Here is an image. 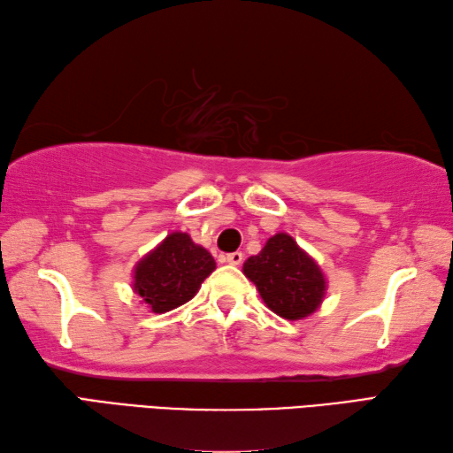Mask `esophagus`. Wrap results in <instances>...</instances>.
<instances>
[{"mask_svg":"<svg viewBox=\"0 0 453 453\" xmlns=\"http://www.w3.org/2000/svg\"><path fill=\"white\" fill-rule=\"evenodd\" d=\"M226 263H229V265H242L243 263V253L242 251H234V253L226 255Z\"/></svg>","mask_w":453,"mask_h":453,"instance_id":"obj_1","label":"esophagus"}]
</instances>
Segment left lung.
Instances as JSON below:
<instances>
[{
  "label": "left lung",
  "instance_id": "obj_1",
  "mask_svg": "<svg viewBox=\"0 0 453 453\" xmlns=\"http://www.w3.org/2000/svg\"><path fill=\"white\" fill-rule=\"evenodd\" d=\"M243 274L259 290L267 308L285 320H303L314 314L326 296L320 265L288 234L269 237L261 253L243 263Z\"/></svg>",
  "mask_w": 453,
  "mask_h": 453
}]
</instances>
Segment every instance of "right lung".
<instances>
[{
    "mask_svg": "<svg viewBox=\"0 0 453 453\" xmlns=\"http://www.w3.org/2000/svg\"><path fill=\"white\" fill-rule=\"evenodd\" d=\"M216 261L188 234L173 232L133 271V290L150 312L165 314L194 298Z\"/></svg>",
    "mask_w": 453,
    "mask_h": 453,
    "instance_id": "add662e5",
    "label": "right lung"
}]
</instances>
